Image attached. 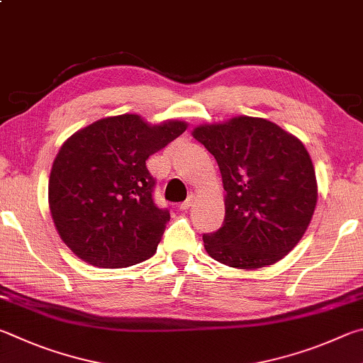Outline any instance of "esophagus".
<instances>
[{
  "label": "esophagus",
  "instance_id": "34e87169",
  "mask_svg": "<svg viewBox=\"0 0 363 363\" xmlns=\"http://www.w3.org/2000/svg\"><path fill=\"white\" fill-rule=\"evenodd\" d=\"M193 202H194V196H189V198L185 202H182L180 208H182V211H188V208L193 206Z\"/></svg>",
  "mask_w": 363,
  "mask_h": 363
}]
</instances>
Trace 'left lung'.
<instances>
[{"label": "left lung", "mask_w": 363, "mask_h": 363, "mask_svg": "<svg viewBox=\"0 0 363 363\" xmlns=\"http://www.w3.org/2000/svg\"><path fill=\"white\" fill-rule=\"evenodd\" d=\"M193 137L217 159L226 191L223 225L202 236L208 255L238 269L277 263L300 242L317 204L308 150L263 118L199 125Z\"/></svg>", "instance_id": "left-lung-1"}]
</instances>
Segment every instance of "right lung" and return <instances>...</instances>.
Listing matches in <instances>:
<instances>
[{
	"label": "right lung",
	"mask_w": 363,
	"mask_h": 363,
	"mask_svg": "<svg viewBox=\"0 0 363 363\" xmlns=\"http://www.w3.org/2000/svg\"><path fill=\"white\" fill-rule=\"evenodd\" d=\"M186 130L183 121L151 125L138 114L95 121L73 133L49 177V207L69 250L99 268H127L155 255L169 208L152 201L146 159Z\"/></svg>",
	"instance_id": "1"
}]
</instances>
